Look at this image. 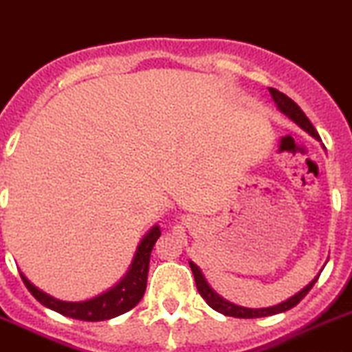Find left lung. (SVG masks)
Returning a JSON list of instances; mask_svg holds the SVG:
<instances>
[{
    "label": "left lung",
    "instance_id": "1",
    "mask_svg": "<svg viewBox=\"0 0 352 352\" xmlns=\"http://www.w3.org/2000/svg\"><path fill=\"white\" fill-rule=\"evenodd\" d=\"M269 94H271V97H272V100H274L276 107H278V109H280L281 113H283L285 116L288 118V120L294 121V123L298 124L302 130L307 131L311 137H314V139L320 140V142H321L316 128L313 126V123L307 120V116L304 114V111H302L300 107H298L290 97H287L285 94L278 91L276 88H269ZM189 265H191V271H192V274H195L198 292L201 294V297L205 298L206 304H208L212 309H215V311H219V313L226 314V316H234V318H264V316H272V314H278V313H285V311L295 307V305H297L298 302H300L302 298L305 297V295L309 294V290L314 287V283L318 281V278H320V274H318L316 278H314V280L311 281L309 285H305V287L302 288L298 294L292 295L290 298L280 302V304L269 305V307H258V309H252V307H243V305H236V304H232V302L226 300L224 297H221V295L217 294V292L213 290L212 287H210V283L206 281L203 271L198 267V265L195 264V262L189 261Z\"/></svg>",
    "mask_w": 352,
    "mask_h": 352
}]
</instances>
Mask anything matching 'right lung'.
<instances>
[{"label": "right lung", "mask_w": 352, "mask_h": 352, "mask_svg": "<svg viewBox=\"0 0 352 352\" xmlns=\"http://www.w3.org/2000/svg\"><path fill=\"white\" fill-rule=\"evenodd\" d=\"M161 236L160 226H153L149 231L146 232L140 243L137 245V250L128 271L124 276L118 281L116 285L109 288V290L102 292V294L95 295V297L87 298V300L80 302H67L58 300V298L52 297V295L45 294L39 290L38 287L31 283L21 272V278L28 290L31 292L32 297L43 304L48 309L60 313L64 316L74 318V320L83 321H104L116 318L120 314L126 313V311L133 309L142 298L144 292L147 287V272H149V258L153 246L156 239Z\"/></svg>", "instance_id": "obj_1"}]
</instances>
